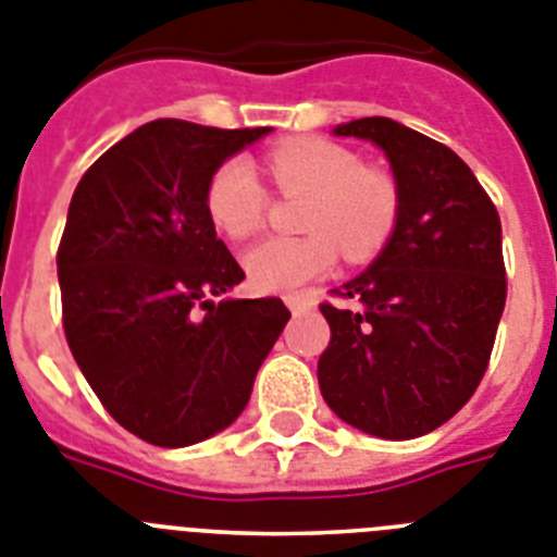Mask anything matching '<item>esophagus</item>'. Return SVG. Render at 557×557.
Returning <instances> with one entry per match:
<instances>
[{
  "label": "esophagus",
  "mask_w": 557,
  "mask_h": 557,
  "mask_svg": "<svg viewBox=\"0 0 557 557\" xmlns=\"http://www.w3.org/2000/svg\"><path fill=\"white\" fill-rule=\"evenodd\" d=\"M287 307L293 312H307L312 307V298H307V296H287Z\"/></svg>",
  "instance_id": "34e87169"
}]
</instances>
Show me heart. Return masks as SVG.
Wrapping results in <instances>:
<instances>
[{
  "label": "heart",
  "instance_id": "b5f03b06",
  "mask_svg": "<svg viewBox=\"0 0 557 557\" xmlns=\"http://www.w3.org/2000/svg\"><path fill=\"white\" fill-rule=\"evenodd\" d=\"M282 196H307L298 227L305 236L268 238L245 252L252 287L289 293L321 278L344 259L370 261L393 238L401 215V190L387 170L370 168L350 147L315 136L287 139L264 156ZM207 215L227 238L256 236L268 219L270 193L247 159L215 168L205 193Z\"/></svg>",
  "mask_w": 557,
  "mask_h": 557
}]
</instances>
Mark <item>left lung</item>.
<instances>
[{"label":"left lung","mask_w":557,"mask_h":557,"mask_svg":"<svg viewBox=\"0 0 557 557\" xmlns=\"http://www.w3.org/2000/svg\"><path fill=\"white\" fill-rule=\"evenodd\" d=\"M335 136L379 145L401 190L398 227L370 268L321 305L330 344L319 387L335 416L389 441L418 438L461 410L484 379L507 301L500 219L447 145L384 116Z\"/></svg>","instance_id":"left-lung-1"}]
</instances>
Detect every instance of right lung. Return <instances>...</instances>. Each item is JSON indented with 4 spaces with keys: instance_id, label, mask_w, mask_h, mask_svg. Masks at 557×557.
Returning <instances> with one entry per match:
<instances>
[{
    "instance_id": "obj_1",
    "label": "right lung",
    "mask_w": 557,
    "mask_h": 557,
    "mask_svg": "<svg viewBox=\"0 0 557 557\" xmlns=\"http://www.w3.org/2000/svg\"><path fill=\"white\" fill-rule=\"evenodd\" d=\"M264 133L156 119L73 190L57 252L64 338L104 410L156 447L233 424L289 319L282 298L213 301L245 270L215 236L207 185Z\"/></svg>"
}]
</instances>
